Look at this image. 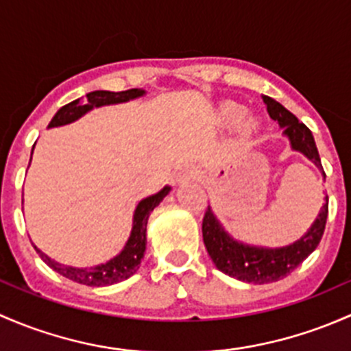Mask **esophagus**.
Returning <instances> with one entry per match:
<instances>
[{
  "label": "esophagus",
  "mask_w": 351,
  "mask_h": 351,
  "mask_svg": "<svg viewBox=\"0 0 351 351\" xmlns=\"http://www.w3.org/2000/svg\"><path fill=\"white\" fill-rule=\"evenodd\" d=\"M194 177H196V171H194V169H191V167H187V169H184V171L179 172V176H177V180H179V182H184V180L194 179Z\"/></svg>",
  "instance_id": "esophagus-1"
}]
</instances>
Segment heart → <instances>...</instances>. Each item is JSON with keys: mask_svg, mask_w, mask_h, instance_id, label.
<instances>
[{"mask_svg": "<svg viewBox=\"0 0 351 351\" xmlns=\"http://www.w3.org/2000/svg\"><path fill=\"white\" fill-rule=\"evenodd\" d=\"M216 123L219 126H225V128H231V126H237L240 128V135L243 138H250L254 133L258 130V121L255 118L247 117V108L240 103H223L221 106L216 111Z\"/></svg>", "mask_w": 351, "mask_h": 351, "instance_id": "heart-1", "label": "heart"}]
</instances>
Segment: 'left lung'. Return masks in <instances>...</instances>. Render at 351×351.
Wrapping results in <instances>:
<instances>
[{
  "label": "left lung",
  "mask_w": 351,
  "mask_h": 351,
  "mask_svg": "<svg viewBox=\"0 0 351 351\" xmlns=\"http://www.w3.org/2000/svg\"><path fill=\"white\" fill-rule=\"evenodd\" d=\"M263 103L267 104L270 118L279 123L280 128H284V135L291 142L292 150L301 152L316 164V167L323 169L314 136L308 126L272 97L263 96ZM324 201L326 202L308 233L301 237V240L280 248L252 247V245L233 240L218 221L211 208H208L202 218V240H204L206 250L215 265L226 276L250 284L277 282L287 277L292 270L298 269V265H301L319 245L324 226H326L328 196L324 197Z\"/></svg>",
  "instance_id": "obj_1"
}]
</instances>
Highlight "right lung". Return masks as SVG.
Returning <instances> with one entry per match:
<instances>
[{
	"label": "right lung",
	"instance_id": "1",
	"mask_svg": "<svg viewBox=\"0 0 351 351\" xmlns=\"http://www.w3.org/2000/svg\"><path fill=\"white\" fill-rule=\"evenodd\" d=\"M145 95L143 89H128V91H120V93H111V91H93L86 95V99H75L72 103L66 104V106L60 108L56 113V117L52 118V121L49 123V128L53 126H62L67 123H72L86 114L88 111H91L93 108L106 106V104H117V103H126L130 99H135ZM35 147V145H34ZM32 160V157H30ZM171 187L165 186L164 189L158 191L154 196L145 197L138 202L135 209V215H133V228L130 233L128 241H126L125 248L118 254L114 258H111L110 262L101 263V265L91 267V269H75V267L64 265V263L56 262L50 256H47L43 252L37 250V254L40 255V258L52 270L59 272L60 276H64L66 279L74 280L77 284L91 285V287H104V285H113L121 280L128 279L133 274L138 270L140 262H142L143 254H145L147 248V223H149L150 213L154 211L155 206L160 204V201L164 199L169 194Z\"/></svg>",
	"mask_w": 351,
	"mask_h": 351
}]
</instances>
